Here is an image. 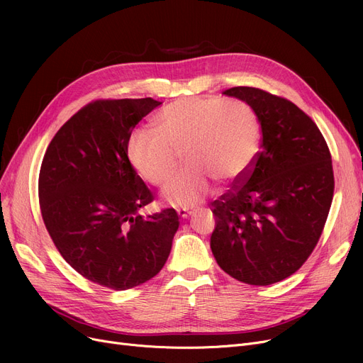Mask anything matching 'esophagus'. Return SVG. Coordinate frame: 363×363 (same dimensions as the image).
<instances>
[{
	"mask_svg": "<svg viewBox=\"0 0 363 363\" xmlns=\"http://www.w3.org/2000/svg\"><path fill=\"white\" fill-rule=\"evenodd\" d=\"M194 212H196V208H193V207H181V208H178V211H177L178 216L182 218V219L189 218Z\"/></svg>",
	"mask_w": 363,
	"mask_h": 363,
	"instance_id": "esophagus-1",
	"label": "esophagus"
}]
</instances>
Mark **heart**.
I'll use <instances>...</instances> for the list:
<instances>
[{"mask_svg": "<svg viewBox=\"0 0 363 363\" xmlns=\"http://www.w3.org/2000/svg\"><path fill=\"white\" fill-rule=\"evenodd\" d=\"M156 130H133L126 156L140 178L160 186L184 152L188 167L163 189L164 199L177 206L201 201L212 191L211 178L222 185L237 182L253 163L260 141L259 121L249 104L215 97L166 106L157 114Z\"/></svg>", "mask_w": 363, "mask_h": 363, "instance_id": "b5f03b06", "label": "heart"}]
</instances>
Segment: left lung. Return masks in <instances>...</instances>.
I'll list each match as a JSON object with an SVG mask.
<instances>
[{"mask_svg":"<svg viewBox=\"0 0 363 363\" xmlns=\"http://www.w3.org/2000/svg\"><path fill=\"white\" fill-rule=\"evenodd\" d=\"M249 104L262 129L245 174L213 201V256L233 278L269 285L316 247L334 196L331 152L316 123L287 99L253 86L223 92Z\"/></svg>","mask_w":363,"mask_h":363,"instance_id":"8db88e82","label":"left lung"}]
</instances>
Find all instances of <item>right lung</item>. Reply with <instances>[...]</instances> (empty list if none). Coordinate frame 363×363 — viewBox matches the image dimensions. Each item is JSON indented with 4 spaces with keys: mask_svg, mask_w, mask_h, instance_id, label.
<instances>
[{
    "mask_svg": "<svg viewBox=\"0 0 363 363\" xmlns=\"http://www.w3.org/2000/svg\"><path fill=\"white\" fill-rule=\"evenodd\" d=\"M160 104L95 100L57 130L43 159L38 196L47 231L76 272L106 289L156 277L179 226L175 208L138 215L152 194L126 156L132 129Z\"/></svg>",
    "mask_w": 363,
    "mask_h": 363,
    "instance_id": "1",
    "label": "right lung"
}]
</instances>
